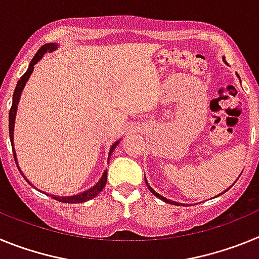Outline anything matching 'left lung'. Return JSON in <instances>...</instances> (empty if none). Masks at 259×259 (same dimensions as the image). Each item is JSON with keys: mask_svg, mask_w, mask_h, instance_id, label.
<instances>
[{"mask_svg": "<svg viewBox=\"0 0 259 259\" xmlns=\"http://www.w3.org/2000/svg\"><path fill=\"white\" fill-rule=\"evenodd\" d=\"M145 182H146V180H145ZM146 184H148V183H146ZM148 188H149V189H150V192H152V193H153V194H154L155 197H158V198H161V200H163V201H164V202H167V203H172V205H178V206H179V205H180V203H179V202H175V201L167 200V198H164V197H163V196H161V194H159V193H157V192H155V191H154V189H153V188H150V185H149V184H148Z\"/></svg>", "mask_w": 259, "mask_h": 259, "instance_id": "obj_1", "label": "left lung"}]
</instances>
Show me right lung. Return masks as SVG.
<instances>
[{
	"label": "right lung",
	"mask_w": 259,
	"mask_h": 259,
	"mask_svg": "<svg viewBox=\"0 0 259 259\" xmlns=\"http://www.w3.org/2000/svg\"><path fill=\"white\" fill-rule=\"evenodd\" d=\"M57 48L56 44H45L37 50V53L35 54V57L32 58L31 63L28 66V70L26 71V74L23 75L22 77L19 79V81L17 83V87H15V91H14V95H13V105L10 107V111H9V135H10V141H11V146H13V154H14V159H15V163L18 164L17 162V154H15V150H14V145H13V139H14V120H15V115H17V109H18V102H19V98H20V93H22L23 88L26 85V81L28 80V77L31 76L32 71H33V66L37 63V61H40L41 57L44 56V53L47 52H52ZM118 145V141L111 146V149H110V154L113 153V150L115 149V146ZM106 180H107V168L105 170L104 175H102L101 180L97 183V184L93 187V188L88 189L87 192H83V193L76 194V196H71V197H57V196H52L54 200L59 201V202H65V203H81V202H85L88 200H92L97 196L100 192L104 189V187L106 185Z\"/></svg>",
	"instance_id": "add662e5"
}]
</instances>
